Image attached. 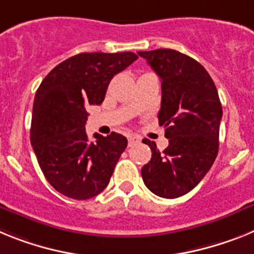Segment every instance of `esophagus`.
<instances>
[{"mask_svg": "<svg viewBox=\"0 0 254 254\" xmlns=\"http://www.w3.org/2000/svg\"><path fill=\"white\" fill-rule=\"evenodd\" d=\"M139 142H140L139 136H135V135L127 136V144H129V147H133V145L138 144Z\"/></svg>", "mask_w": 254, "mask_h": 254, "instance_id": "1", "label": "esophagus"}]
</instances>
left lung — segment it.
Wrapping results in <instances>:
<instances>
[{"label":"left lung","instance_id":"left-lung-1","mask_svg":"<svg viewBox=\"0 0 254 254\" xmlns=\"http://www.w3.org/2000/svg\"><path fill=\"white\" fill-rule=\"evenodd\" d=\"M161 79L158 121L169 145L160 152L148 139L152 157L142 167L145 187L158 197H182L203 179L219 152L222 107L207 70L175 50L138 52Z\"/></svg>","mask_w":254,"mask_h":254}]
</instances>
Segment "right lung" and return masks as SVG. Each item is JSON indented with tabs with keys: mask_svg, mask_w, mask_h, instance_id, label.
<instances>
[{
	"mask_svg": "<svg viewBox=\"0 0 254 254\" xmlns=\"http://www.w3.org/2000/svg\"><path fill=\"white\" fill-rule=\"evenodd\" d=\"M138 59L133 52L79 54L54 67L33 103L30 143L42 173L59 193L89 199L109 185L127 139L85 133L88 105H101L114 75Z\"/></svg>",
	"mask_w": 254,
	"mask_h": 254,
	"instance_id": "1",
	"label": "right lung"
}]
</instances>
